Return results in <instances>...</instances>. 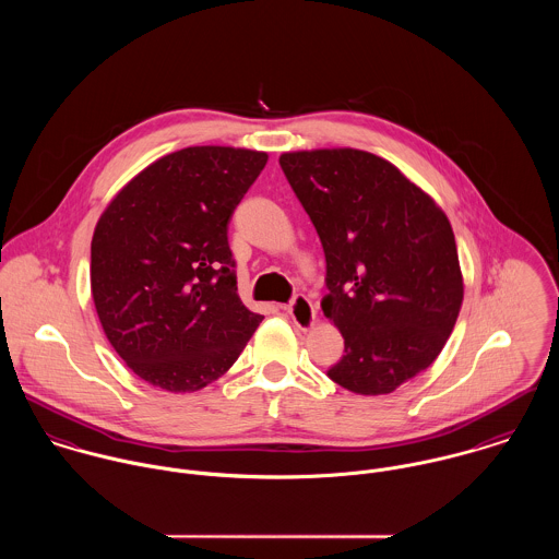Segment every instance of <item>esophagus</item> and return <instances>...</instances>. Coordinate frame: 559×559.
<instances>
[{
  "label": "esophagus",
  "mask_w": 559,
  "mask_h": 559,
  "mask_svg": "<svg viewBox=\"0 0 559 559\" xmlns=\"http://www.w3.org/2000/svg\"><path fill=\"white\" fill-rule=\"evenodd\" d=\"M286 314L293 320V324L301 331H308L314 326V317H317V310H314V304L306 297V295H297L293 299L290 306H286Z\"/></svg>",
  "instance_id": "esophagus-1"
}]
</instances>
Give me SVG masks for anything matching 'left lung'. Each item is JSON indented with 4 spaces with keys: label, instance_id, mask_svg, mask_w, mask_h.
<instances>
[{
    "label": "left lung",
    "instance_id": "8db88e82",
    "mask_svg": "<svg viewBox=\"0 0 559 559\" xmlns=\"http://www.w3.org/2000/svg\"><path fill=\"white\" fill-rule=\"evenodd\" d=\"M280 165L326 258L320 306L344 337L329 379L361 396L396 392L439 357L463 306L448 215L366 151H295Z\"/></svg>",
    "mask_w": 559,
    "mask_h": 559
}]
</instances>
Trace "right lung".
<instances>
[{
  "mask_svg": "<svg viewBox=\"0 0 559 559\" xmlns=\"http://www.w3.org/2000/svg\"><path fill=\"white\" fill-rule=\"evenodd\" d=\"M269 155L189 146L133 176L96 222L100 326L148 385L191 394L226 374L262 322L237 293L228 224Z\"/></svg>",
  "mask_w": 559,
  "mask_h": 559,
  "instance_id": "add662e5",
  "label": "right lung"
}]
</instances>
